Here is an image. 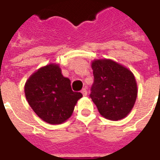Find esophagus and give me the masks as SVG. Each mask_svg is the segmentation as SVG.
Here are the masks:
<instances>
[{"label":"esophagus","mask_w":160,"mask_h":160,"mask_svg":"<svg viewBox=\"0 0 160 160\" xmlns=\"http://www.w3.org/2000/svg\"><path fill=\"white\" fill-rule=\"evenodd\" d=\"M81 93L83 94V96H87V88L85 87V88H83L82 90H81Z\"/></svg>","instance_id":"esophagus-1"}]
</instances>
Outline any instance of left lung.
Returning a JSON list of instances; mask_svg holds the SVG:
<instances>
[{
    "mask_svg": "<svg viewBox=\"0 0 160 160\" xmlns=\"http://www.w3.org/2000/svg\"><path fill=\"white\" fill-rule=\"evenodd\" d=\"M94 82L90 97L102 117L111 121L126 118L137 98V84L134 74L110 59L92 62Z\"/></svg>",
    "mask_w": 160,
    "mask_h": 160,
    "instance_id": "obj_1",
    "label": "left lung"
}]
</instances>
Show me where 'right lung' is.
Instances as JSON below:
<instances>
[{
    "label": "right lung",
    "mask_w": 160,
    "mask_h": 160,
    "mask_svg": "<svg viewBox=\"0 0 160 160\" xmlns=\"http://www.w3.org/2000/svg\"><path fill=\"white\" fill-rule=\"evenodd\" d=\"M68 78L62 74L54 63L33 73L25 85L28 104L42 120L49 124H61L73 114L77 101L82 98L73 92Z\"/></svg>",
    "instance_id": "1"
}]
</instances>
